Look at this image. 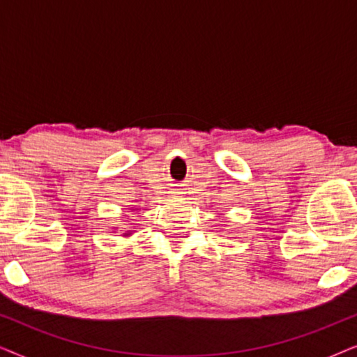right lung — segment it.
Here are the masks:
<instances>
[{
    "label": "right lung",
    "instance_id": "obj_1",
    "mask_svg": "<svg viewBox=\"0 0 357 357\" xmlns=\"http://www.w3.org/2000/svg\"><path fill=\"white\" fill-rule=\"evenodd\" d=\"M123 236H125V237H128V236H131V232H130V231H126V232L123 234Z\"/></svg>",
    "mask_w": 357,
    "mask_h": 357
}]
</instances>
